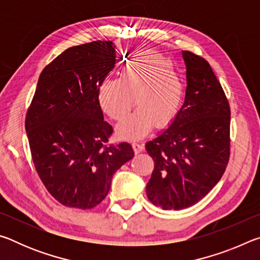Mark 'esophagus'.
Listing matches in <instances>:
<instances>
[{
	"label": "esophagus",
	"instance_id": "esophagus-1",
	"mask_svg": "<svg viewBox=\"0 0 260 260\" xmlns=\"http://www.w3.org/2000/svg\"><path fill=\"white\" fill-rule=\"evenodd\" d=\"M144 149V144L141 142H133V150L135 153H140L142 152V150Z\"/></svg>",
	"mask_w": 260,
	"mask_h": 260
}]
</instances>
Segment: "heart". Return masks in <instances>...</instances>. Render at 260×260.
<instances>
[{
    "label": "heart",
    "instance_id": "b5f03b06",
    "mask_svg": "<svg viewBox=\"0 0 260 260\" xmlns=\"http://www.w3.org/2000/svg\"><path fill=\"white\" fill-rule=\"evenodd\" d=\"M138 109L128 116L134 98ZM99 103L113 120H120L117 134L125 139L146 135L155 122L157 127L170 124L181 107L183 83L169 59L156 51H144L127 61L120 80L108 79L98 90Z\"/></svg>",
    "mask_w": 260,
    "mask_h": 260
}]
</instances>
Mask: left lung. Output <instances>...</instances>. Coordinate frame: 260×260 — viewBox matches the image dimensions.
Returning a JSON list of instances; mask_svg holds the SVG:
<instances>
[{
    "mask_svg": "<svg viewBox=\"0 0 260 260\" xmlns=\"http://www.w3.org/2000/svg\"><path fill=\"white\" fill-rule=\"evenodd\" d=\"M186 98L171 125L146 143L155 161L147 196L162 210L200 202L221 179L231 153V109L208 60L183 50Z\"/></svg>",
    "mask_w": 260,
    "mask_h": 260,
    "instance_id": "1",
    "label": "left lung"
}]
</instances>
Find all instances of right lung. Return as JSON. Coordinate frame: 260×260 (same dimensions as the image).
<instances>
[{
	"instance_id": "right-lung-1",
	"label": "right lung",
	"mask_w": 260,
	"mask_h": 260,
	"mask_svg": "<svg viewBox=\"0 0 260 260\" xmlns=\"http://www.w3.org/2000/svg\"><path fill=\"white\" fill-rule=\"evenodd\" d=\"M111 41L71 47L43 69L25 128L35 170L54 199L68 208L93 209L112 175L134 157L127 142L107 144L98 90L116 64Z\"/></svg>"
}]
</instances>
